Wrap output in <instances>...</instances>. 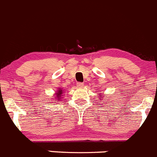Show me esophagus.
<instances>
[{
	"instance_id": "obj_1",
	"label": "esophagus",
	"mask_w": 157,
	"mask_h": 157,
	"mask_svg": "<svg viewBox=\"0 0 157 157\" xmlns=\"http://www.w3.org/2000/svg\"><path fill=\"white\" fill-rule=\"evenodd\" d=\"M77 86L78 87H83V83H81V82H78V83H77Z\"/></svg>"
}]
</instances>
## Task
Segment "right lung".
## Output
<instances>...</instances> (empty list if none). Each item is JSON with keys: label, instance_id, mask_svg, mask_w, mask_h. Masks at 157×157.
Instances as JSON below:
<instances>
[{"label": "right lung", "instance_id": "obj_1", "mask_svg": "<svg viewBox=\"0 0 157 157\" xmlns=\"http://www.w3.org/2000/svg\"><path fill=\"white\" fill-rule=\"evenodd\" d=\"M62 92H63L62 90H60V89L59 90V91L56 93V98L60 99V98H60V97H61V94H62ZM58 99H57V100H58Z\"/></svg>", "mask_w": 157, "mask_h": 157}]
</instances>
